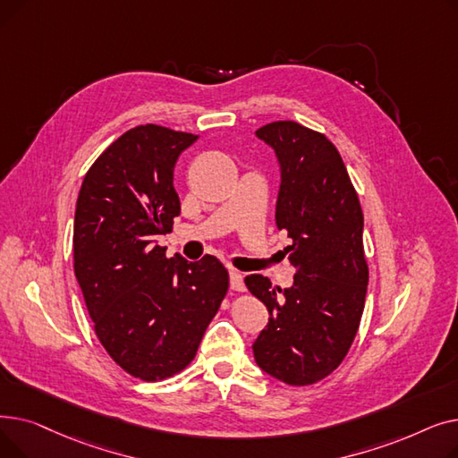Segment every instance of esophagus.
<instances>
[{
	"mask_svg": "<svg viewBox=\"0 0 458 458\" xmlns=\"http://www.w3.org/2000/svg\"><path fill=\"white\" fill-rule=\"evenodd\" d=\"M230 287L233 292L237 293H243L245 292V284H243V275L235 271V269H230Z\"/></svg>",
	"mask_w": 458,
	"mask_h": 458,
	"instance_id": "1",
	"label": "esophagus"
}]
</instances>
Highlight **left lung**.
Returning <instances> with one entry per match:
<instances>
[{"label":"left lung","instance_id":"left-lung-1","mask_svg":"<svg viewBox=\"0 0 458 458\" xmlns=\"http://www.w3.org/2000/svg\"><path fill=\"white\" fill-rule=\"evenodd\" d=\"M256 135L275 148L282 183L276 225L297 275L290 290L267 276L245 278L269 310L252 345L258 366L290 386H310L344 362L364 314L369 267L364 213L345 163L330 139L293 120H276ZM284 297L277 299V293Z\"/></svg>","mask_w":458,"mask_h":458}]
</instances>
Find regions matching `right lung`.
Here are the masks:
<instances>
[{
  "label": "right lung",
  "mask_w": 458,
  "mask_h": 458,
  "mask_svg": "<svg viewBox=\"0 0 458 458\" xmlns=\"http://www.w3.org/2000/svg\"><path fill=\"white\" fill-rule=\"evenodd\" d=\"M199 139L140 124L113 140L87 171L76 204L74 273L100 340L116 366L156 382L183 371L228 293V271L206 254L166 258L178 156Z\"/></svg>",
  "instance_id": "right-lung-1"
}]
</instances>
